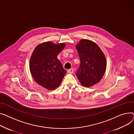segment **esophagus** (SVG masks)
<instances>
[{
    "instance_id": "34e87169",
    "label": "esophagus",
    "mask_w": 134,
    "mask_h": 134,
    "mask_svg": "<svg viewBox=\"0 0 134 134\" xmlns=\"http://www.w3.org/2000/svg\"><path fill=\"white\" fill-rule=\"evenodd\" d=\"M68 72L69 73H73L74 72V69L71 68V69H70L68 70Z\"/></svg>"
}]
</instances>
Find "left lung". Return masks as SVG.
<instances>
[{"mask_svg":"<svg viewBox=\"0 0 134 134\" xmlns=\"http://www.w3.org/2000/svg\"><path fill=\"white\" fill-rule=\"evenodd\" d=\"M76 48L81 62L76 76L83 86L90 87L98 83L105 73V55L95 42L88 39H82Z\"/></svg>","mask_w":134,"mask_h":134,"instance_id":"obj_1","label":"left lung"}]
</instances>
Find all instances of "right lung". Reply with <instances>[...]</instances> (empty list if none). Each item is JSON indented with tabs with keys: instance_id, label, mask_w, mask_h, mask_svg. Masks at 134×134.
I'll list each match as a JSON object with an SVG mask.
<instances>
[{
	"instance_id": "obj_1",
	"label": "right lung",
	"mask_w": 134,
	"mask_h": 134,
	"mask_svg": "<svg viewBox=\"0 0 134 134\" xmlns=\"http://www.w3.org/2000/svg\"><path fill=\"white\" fill-rule=\"evenodd\" d=\"M65 44L43 43L36 47L30 60V70L34 80L48 90L56 89L66 73L57 55Z\"/></svg>"
}]
</instances>
